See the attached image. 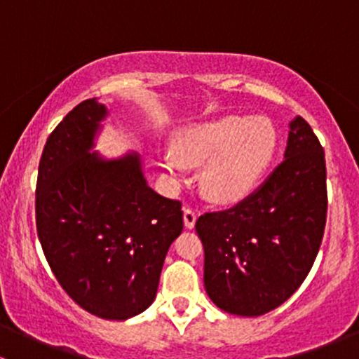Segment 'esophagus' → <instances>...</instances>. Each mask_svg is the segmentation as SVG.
<instances>
[{
    "instance_id": "1",
    "label": "esophagus",
    "mask_w": 359,
    "mask_h": 359,
    "mask_svg": "<svg viewBox=\"0 0 359 359\" xmlns=\"http://www.w3.org/2000/svg\"><path fill=\"white\" fill-rule=\"evenodd\" d=\"M198 213L193 208H184V224H186L187 229H193L194 224H196Z\"/></svg>"
}]
</instances>
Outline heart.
I'll return each instance as SVG.
<instances>
[{"instance_id": "obj_1", "label": "heart", "mask_w": 359, "mask_h": 359, "mask_svg": "<svg viewBox=\"0 0 359 359\" xmlns=\"http://www.w3.org/2000/svg\"><path fill=\"white\" fill-rule=\"evenodd\" d=\"M278 135L266 116L227 114L184 126L173 149L161 156L168 179L180 186L189 166H200L201 189L212 201L236 203L247 198L271 165Z\"/></svg>"}]
</instances>
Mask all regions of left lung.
Returning <instances> with one entry per match:
<instances>
[{
    "label": "left lung",
    "instance_id": "obj_1",
    "mask_svg": "<svg viewBox=\"0 0 359 359\" xmlns=\"http://www.w3.org/2000/svg\"><path fill=\"white\" fill-rule=\"evenodd\" d=\"M327 205L325 151L297 116L285 159L266 182L233 208L196 220L213 304L238 316H262L290 299L318 255Z\"/></svg>",
    "mask_w": 359,
    "mask_h": 359
}]
</instances>
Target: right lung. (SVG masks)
I'll return each instance as SVG.
<instances>
[{"label":"right lung","mask_w":359,"mask_h":359,"mask_svg":"<svg viewBox=\"0 0 359 359\" xmlns=\"http://www.w3.org/2000/svg\"><path fill=\"white\" fill-rule=\"evenodd\" d=\"M107 107L83 100L50 133L39 159L36 227L66 293L88 313L123 321L153 304L182 205L147 186L135 153H92Z\"/></svg>","instance_id":"1"}]
</instances>
